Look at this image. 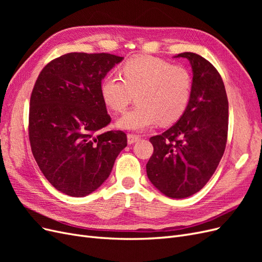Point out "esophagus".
<instances>
[{
    "label": "esophagus",
    "instance_id": "obj_1",
    "mask_svg": "<svg viewBox=\"0 0 262 262\" xmlns=\"http://www.w3.org/2000/svg\"><path fill=\"white\" fill-rule=\"evenodd\" d=\"M139 140H140L139 136H136V134H131V133L128 134V143L129 144L136 143V142H138Z\"/></svg>",
    "mask_w": 262,
    "mask_h": 262
}]
</instances>
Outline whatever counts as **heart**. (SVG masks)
<instances>
[{
    "label": "heart",
    "mask_w": 262,
    "mask_h": 262,
    "mask_svg": "<svg viewBox=\"0 0 262 262\" xmlns=\"http://www.w3.org/2000/svg\"><path fill=\"white\" fill-rule=\"evenodd\" d=\"M120 76H106L100 86L102 100L119 114L125 112L136 95L137 106L118 119V128L142 131L158 120L175 122L186 112L192 91L187 68L152 55H136L121 66Z\"/></svg>",
    "instance_id": "obj_1"
}]
</instances>
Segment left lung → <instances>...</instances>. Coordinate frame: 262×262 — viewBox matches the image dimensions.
I'll use <instances>...</instances> for the list:
<instances>
[{
  "label": "left lung",
  "mask_w": 262,
  "mask_h": 262,
  "mask_svg": "<svg viewBox=\"0 0 262 262\" xmlns=\"http://www.w3.org/2000/svg\"><path fill=\"white\" fill-rule=\"evenodd\" d=\"M192 68L189 105L179 120L149 139L154 152L146 164L149 181L172 199H184L205 186L224 154L228 100L223 80L201 55L184 52Z\"/></svg>",
  "instance_id": "1"
}]
</instances>
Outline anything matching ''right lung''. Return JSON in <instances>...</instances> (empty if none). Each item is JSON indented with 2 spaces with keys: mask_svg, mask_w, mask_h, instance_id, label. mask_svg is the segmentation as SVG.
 I'll use <instances>...</instances> for the list:
<instances>
[{
  "mask_svg": "<svg viewBox=\"0 0 262 262\" xmlns=\"http://www.w3.org/2000/svg\"><path fill=\"white\" fill-rule=\"evenodd\" d=\"M122 60L109 53L71 52L49 62L37 78L29 108L31 152L62 193L85 196L98 189L126 146L122 131L99 133L112 121L101 81Z\"/></svg>",
  "mask_w": 262,
  "mask_h": 262,
  "instance_id": "right-lung-1",
  "label": "right lung"
}]
</instances>
